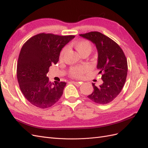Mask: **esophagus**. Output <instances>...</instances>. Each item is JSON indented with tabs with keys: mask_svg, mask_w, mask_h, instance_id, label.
<instances>
[{
	"mask_svg": "<svg viewBox=\"0 0 148 148\" xmlns=\"http://www.w3.org/2000/svg\"><path fill=\"white\" fill-rule=\"evenodd\" d=\"M71 83L75 84V85H77V86H80V84H82V82H74V81H72L71 82Z\"/></svg>",
	"mask_w": 148,
	"mask_h": 148,
	"instance_id": "1",
	"label": "esophagus"
}]
</instances>
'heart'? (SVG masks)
I'll return each instance as SVG.
<instances>
[{
    "instance_id": "heart-1",
    "label": "heart",
    "mask_w": 148,
    "mask_h": 148,
    "mask_svg": "<svg viewBox=\"0 0 148 148\" xmlns=\"http://www.w3.org/2000/svg\"><path fill=\"white\" fill-rule=\"evenodd\" d=\"M73 47L76 49L80 54L83 55L86 52L90 53L92 49L91 44L86 40H79L76 41L73 44ZM66 49L64 47L62 49L60 53V58L62 59L64 56ZM89 71V67L87 65H77L71 67L70 70L69 75L71 77L76 78H81L84 75H86Z\"/></svg>"
}]
</instances>
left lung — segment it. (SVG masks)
<instances>
[{"label": "left lung", "mask_w": 148, "mask_h": 148, "mask_svg": "<svg viewBox=\"0 0 148 148\" xmlns=\"http://www.w3.org/2000/svg\"><path fill=\"white\" fill-rule=\"evenodd\" d=\"M96 45L98 53L97 69L102 74L103 83H92L94 91L89 99L100 104H106L117 97L126 81L128 65L122 49L112 39L97 31L79 34Z\"/></svg>", "instance_id": "left-lung-1"}]
</instances>
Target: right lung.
<instances>
[{"mask_svg": "<svg viewBox=\"0 0 148 148\" xmlns=\"http://www.w3.org/2000/svg\"><path fill=\"white\" fill-rule=\"evenodd\" d=\"M74 38L73 35L39 33L22 46L17 62V79L22 93L31 104L46 109L62 96L66 83H51L47 73L49 67L59 61L62 49Z\"/></svg>", "mask_w": 148, "mask_h": 148, "instance_id": "1", "label": "right lung"}]
</instances>
